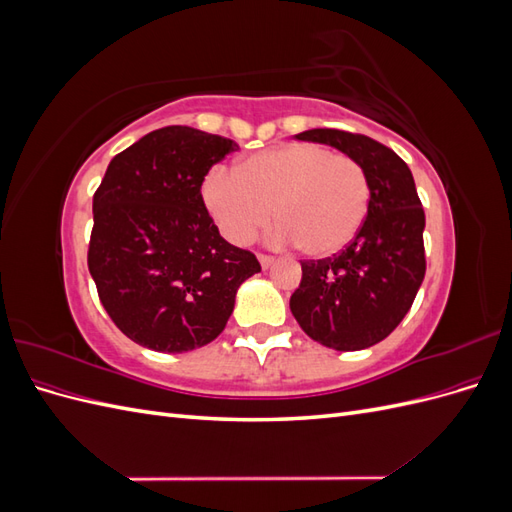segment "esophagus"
Listing matches in <instances>:
<instances>
[{
  "label": "esophagus",
  "mask_w": 512,
  "mask_h": 512,
  "mask_svg": "<svg viewBox=\"0 0 512 512\" xmlns=\"http://www.w3.org/2000/svg\"><path fill=\"white\" fill-rule=\"evenodd\" d=\"M258 260H260V265H262V269H269L273 262H275V258L273 256H269V254H258Z\"/></svg>",
  "instance_id": "1"
}]
</instances>
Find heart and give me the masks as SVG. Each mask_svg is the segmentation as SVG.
<instances>
[{
  "instance_id": "b5f03b06",
  "label": "heart",
  "mask_w": 512,
  "mask_h": 512,
  "mask_svg": "<svg viewBox=\"0 0 512 512\" xmlns=\"http://www.w3.org/2000/svg\"><path fill=\"white\" fill-rule=\"evenodd\" d=\"M369 198L365 168L318 143L260 151L237 170L215 166L200 183V200L230 243H250L273 211L275 241L297 243L314 258L346 250L365 224Z\"/></svg>"
}]
</instances>
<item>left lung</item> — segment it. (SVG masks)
<instances>
[{
	"mask_svg": "<svg viewBox=\"0 0 512 512\" xmlns=\"http://www.w3.org/2000/svg\"><path fill=\"white\" fill-rule=\"evenodd\" d=\"M299 141L331 145L359 162L369 179L367 218L339 254L301 262L290 312L301 329L333 350H363L404 320L425 277V211L408 164L365 134L316 128Z\"/></svg>",
	"mask_w": 512,
	"mask_h": 512,
	"instance_id": "obj_1",
	"label": "left lung"
}]
</instances>
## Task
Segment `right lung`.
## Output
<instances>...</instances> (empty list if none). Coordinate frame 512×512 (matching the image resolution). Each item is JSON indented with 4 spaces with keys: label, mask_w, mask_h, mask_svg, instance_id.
Masks as SVG:
<instances>
[{
    "label": "right lung",
    "mask_w": 512,
    "mask_h": 512,
    "mask_svg": "<svg viewBox=\"0 0 512 512\" xmlns=\"http://www.w3.org/2000/svg\"><path fill=\"white\" fill-rule=\"evenodd\" d=\"M239 145L188 126L153 130L108 164L94 194L87 267L117 329L156 352L218 337L237 288L260 271L213 224L200 183Z\"/></svg>",
    "instance_id": "add662e5"
}]
</instances>
